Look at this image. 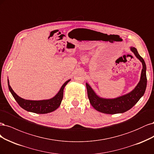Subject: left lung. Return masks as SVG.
Returning <instances> with one entry per match:
<instances>
[{"label":"left lung","instance_id":"8db88e82","mask_svg":"<svg viewBox=\"0 0 154 154\" xmlns=\"http://www.w3.org/2000/svg\"><path fill=\"white\" fill-rule=\"evenodd\" d=\"M131 51L142 63L143 69L140 82L130 93L115 98H104L100 97L97 95L88 83H86L90 102L97 111L105 114H110V115L125 112L131 109L143 96L146 90L147 83L146 64L144 59L138 54L135 47H131Z\"/></svg>","mask_w":154,"mask_h":154}]
</instances>
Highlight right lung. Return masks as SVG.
Wrapping results in <instances>:
<instances>
[{"mask_svg": "<svg viewBox=\"0 0 154 154\" xmlns=\"http://www.w3.org/2000/svg\"><path fill=\"white\" fill-rule=\"evenodd\" d=\"M70 80L71 79H69V80L63 84L60 90L53 98L42 100H26V99L20 97L14 92L11 86L9 85V80H8V83L9 90L12 94L13 97L15 99L18 105L23 108V109L29 112H32L37 114H46L56 110L59 106L61 105L63 98L64 88L66 86V84L70 81Z\"/></svg>", "mask_w": 154, "mask_h": 154, "instance_id": "right-lung-1", "label": "right lung"}]
</instances>
